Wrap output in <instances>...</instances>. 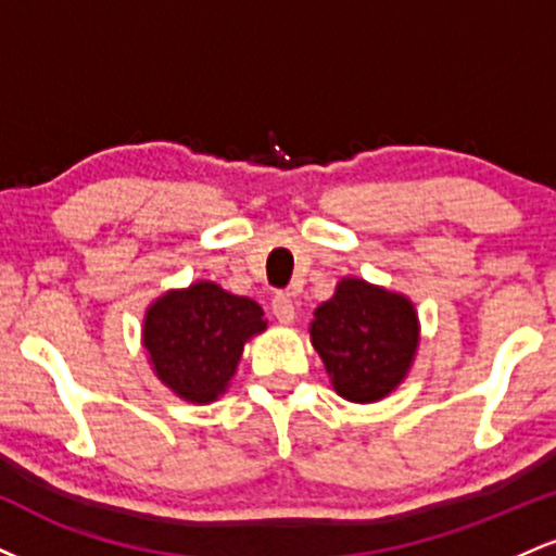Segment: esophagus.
Returning a JSON list of instances; mask_svg holds the SVG:
<instances>
[{"label": "esophagus", "instance_id": "obj_1", "mask_svg": "<svg viewBox=\"0 0 556 556\" xmlns=\"http://www.w3.org/2000/svg\"><path fill=\"white\" fill-rule=\"evenodd\" d=\"M271 314L277 316L279 324L287 327V324L295 321V303H292L290 295H282V292H279V295H274L271 300Z\"/></svg>", "mask_w": 556, "mask_h": 556}]
</instances>
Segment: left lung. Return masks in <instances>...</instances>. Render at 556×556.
Wrapping results in <instances>:
<instances>
[{
	"label": "left lung",
	"instance_id": "1",
	"mask_svg": "<svg viewBox=\"0 0 556 556\" xmlns=\"http://www.w3.org/2000/svg\"><path fill=\"white\" fill-rule=\"evenodd\" d=\"M311 344L331 389L348 402L389 397L410 374L420 344L416 303L358 277H342L314 311Z\"/></svg>",
	"mask_w": 556,
	"mask_h": 556
}]
</instances>
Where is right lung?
Returning a JSON list of instances; mask_svg holds the SVG:
<instances>
[{"label":"right lung","instance_id":"obj_1","mask_svg":"<svg viewBox=\"0 0 556 556\" xmlns=\"http://www.w3.org/2000/svg\"><path fill=\"white\" fill-rule=\"evenodd\" d=\"M269 321L256 300L208 279L162 292L146 308L140 342L151 371L193 405L216 402L238 374L242 350Z\"/></svg>","mask_w":556,"mask_h":556}]
</instances>
